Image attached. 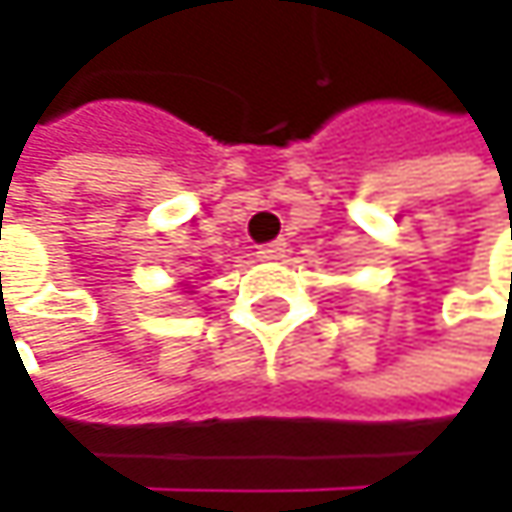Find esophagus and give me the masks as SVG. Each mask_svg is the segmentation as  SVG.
I'll return each mask as SVG.
<instances>
[{"label": "esophagus", "mask_w": 512, "mask_h": 512, "mask_svg": "<svg viewBox=\"0 0 512 512\" xmlns=\"http://www.w3.org/2000/svg\"><path fill=\"white\" fill-rule=\"evenodd\" d=\"M284 255H287V243L284 240H275V243H266V246L257 249L260 260H281Z\"/></svg>", "instance_id": "obj_1"}]
</instances>
